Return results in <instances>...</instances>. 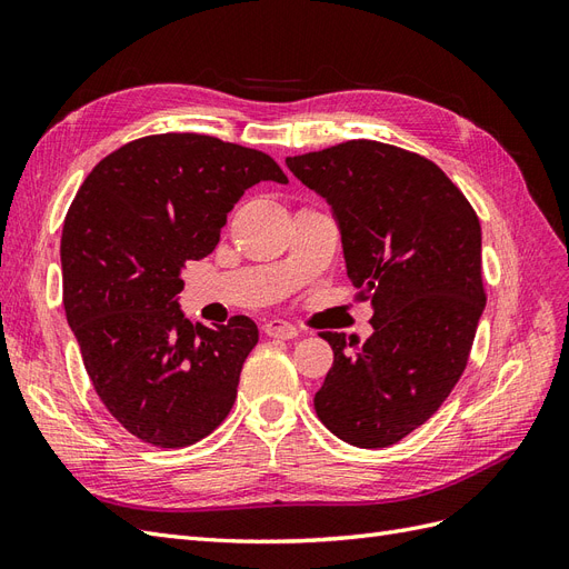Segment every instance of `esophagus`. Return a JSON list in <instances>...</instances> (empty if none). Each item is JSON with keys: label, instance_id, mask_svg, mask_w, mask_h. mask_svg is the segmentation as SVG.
Masks as SVG:
<instances>
[{"label": "esophagus", "instance_id": "1", "mask_svg": "<svg viewBox=\"0 0 569 569\" xmlns=\"http://www.w3.org/2000/svg\"><path fill=\"white\" fill-rule=\"evenodd\" d=\"M263 330L268 337H274V339H295L299 337V330L295 325H289L284 320H270L263 325Z\"/></svg>", "mask_w": 569, "mask_h": 569}]
</instances>
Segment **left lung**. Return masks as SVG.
Listing matches in <instances>:
<instances>
[{
  "mask_svg": "<svg viewBox=\"0 0 569 569\" xmlns=\"http://www.w3.org/2000/svg\"><path fill=\"white\" fill-rule=\"evenodd\" d=\"M287 168L332 206L349 280L372 303L356 353L343 332H320L335 363L316 412L341 441L385 449L432 418L468 366L487 303L479 218L437 163L391 144L351 140Z\"/></svg>",
  "mask_w": 569,
  "mask_h": 569,
  "instance_id": "1",
  "label": "left lung"
}]
</instances>
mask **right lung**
Returning <instances> with one entry per match:
<instances>
[{"instance_id": "1", "label": "right lung", "mask_w": 569, "mask_h": 569, "mask_svg": "<svg viewBox=\"0 0 569 569\" xmlns=\"http://www.w3.org/2000/svg\"><path fill=\"white\" fill-rule=\"evenodd\" d=\"M263 180L289 182L263 151L166 132L101 159L68 209L66 320L99 399L151 446L197 443L237 399L256 322L192 325L178 297L184 266L216 249L234 203Z\"/></svg>"}]
</instances>
